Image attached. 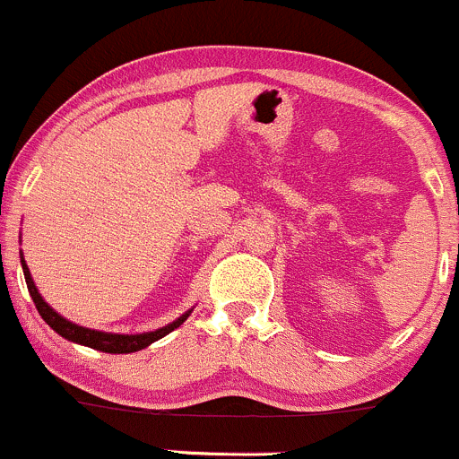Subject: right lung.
I'll return each instance as SVG.
<instances>
[{"mask_svg":"<svg viewBox=\"0 0 459 459\" xmlns=\"http://www.w3.org/2000/svg\"><path fill=\"white\" fill-rule=\"evenodd\" d=\"M20 258H22V270H24L26 288H29L35 307H38V312L42 315V319L47 321V324L51 325L57 334H60V337L69 339V342H74V343H80V346H89V348H95V351L111 352V355H126V352L143 351V348H147L149 343L158 342V339H162L165 334H169L171 330H176L178 325H183V321L187 319L189 312H192V310L185 312L183 316H178V319L171 321V324L162 325V328L153 330V333H143V334H113V333H102V330L84 328V325H77V324H74V321H69V319H65L62 315H57V312L53 310L47 301H44L42 294H39L38 288H35L33 276H30L24 256H20Z\"/></svg>","mask_w":459,"mask_h":459,"instance_id":"right-lung-1","label":"right lung"}]
</instances>
